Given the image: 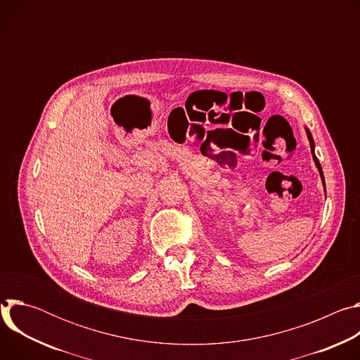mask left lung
<instances>
[{"label":"left lung","mask_w":360,"mask_h":360,"mask_svg":"<svg viewBox=\"0 0 360 360\" xmlns=\"http://www.w3.org/2000/svg\"><path fill=\"white\" fill-rule=\"evenodd\" d=\"M304 129H306V135H307V139H309V143H311V150H312V157H314L315 165H316V168H318V171H319V175H321L322 184H323V188H325V176H323V171H322V167H321V164H319V160H318V158H316V155H315V141H314V138H312V134H311V131L307 129V128H304Z\"/></svg>","instance_id":"1"}]
</instances>
